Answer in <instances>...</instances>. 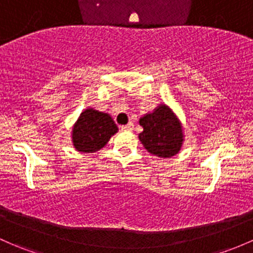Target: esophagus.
Returning a JSON list of instances; mask_svg holds the SVG:
<instances>
[{"instance_id":"obj_1","label":"esophagus","mask_w":253,"mask_h":253,"mask_svg":"<svg viewBox=\"0 0 253 253\" xmlns=\"http://www.w3.org/2000/svg\"><path fill=\"white\" fill-rule=\"evenodd\" d=\"M121 129H124V131H132V129H133V124H132V122H128V124L125 125V126H121Z\"/></svg>"}]
</instances>
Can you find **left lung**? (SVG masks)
Masks as SVG:
<instances>
[{
  "label": "left lung",
  "mask_w": 253,
  "mask_h": 253,
  "mask_svg": "<svg viewBox=\"0 0 253 253\" xmlns=\"http://www.w3.org/2000/svg\"><path fill=\"white\" fill-rule=\"evenodd\" d=\"M143 131L138 134L140 143L151 155L169 159L177 155L184 143L183 125L167 104H159L139 119Z\"/></svg>",
  "instance_id": "8db88e82"
}]
</instances>
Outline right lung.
Instances as JSON below:
<instances>
[{
	"label": "right lung",
	"mask_w": 253,
	"mask_h": 253,
	"mask_svg": "<svg viewBox=\"0 0 253 253\" xmlns=\"http://www.w3.org/2000/svg\"><path fill=\"white\" fill-rule=\"evenodd\" d=\"M119 131L110 114L97 109L86 108L71 128V142L80 153H95L108 144Z\"/></svg>",
	"instance_id": "obj_1"
}]
</instances>
